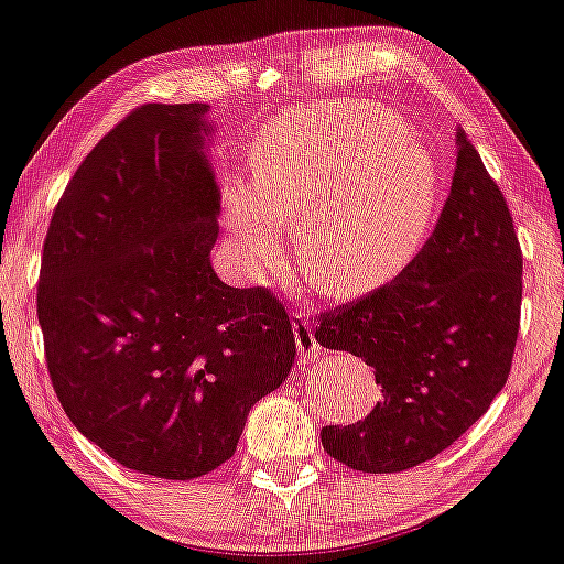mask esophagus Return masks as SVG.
Instances as JSON below:
<instances>
[{
	"label": "esophagus",
	"mask_w": 564,
	"mask_h": 564,
	"mask_svg": "<svg viewBox=\"0 0 564 564\" xmlns=\"http://www.w3.org/2000/svg\"><path fill=\"white\" fill-rule=\"evenodd\" d=\"M294 344L296 348H300L302 356H318L322 354V346H318L316 336H314V328L310 322H304V318H300V322L294 324Z\"/></svg>",
	"instance_id": "obj_1"
}]
</instances>
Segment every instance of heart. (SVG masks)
<instances>
[{"label":"heart","mask_w":564,"mask_h":564,"mask_svg":"<svg viewBox=\"0 0 564 564\" xmlns=\"http://www.w3.org/2000/svg\"><path fill=\"white\" fill-rule=\"evenodd\" d=\"M250 162V184L226 188V228L250 278L282 260L278 226H296L304 278L332 300H358L395 280L430 236L437 164L378 105L280 117Z\"/></svg>","instance_id":"b5f03b06"}]
</instances>
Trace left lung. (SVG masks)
Masks as SVG:
<instances>
[{"instance_id": "left-lung-1", "label": "left lung", "mask_w": 564, "mask_h": 564, "mask_svg": "<svg viewBox=\"0 0 564 564\" xmlns=\"http://www.w3.org/2000/svg\"><path fill=\"white\" fill-rule=\"evenodd\" d=\"M523 258L506 198L456 130L452 191L430 240L378 292L318 318L316 341L364 358L382 402L322 444L356 471L432 459L491 405L511 373Z\"/></svg>"}]
</instances>
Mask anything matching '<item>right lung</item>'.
Segmentation results:
<instances>
[{"label": "right lung", "mask_w": 564, "mask_h": 564, "mask_svg": "<svg viewBox=\"0 0 564 564\" xmlns=\"http://www.w3.org/2000/svg\"><path fill=\"white\" fill-rule=\"evenodd\" d=\"M208 105H142L98 142L53 210L39 280L53 390L127 469L198 479L294 364L284 306L210 264L220 188Z\"/></svg>", "instance_id": "obj_1"}]
</instances>
